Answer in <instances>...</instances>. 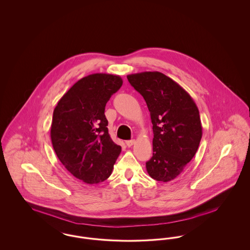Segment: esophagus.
I'll return each mask as SVG.
<instances>
[{
    "label": "esophagus",
    "instance_id": "obj_1",
    "mask_svg": "<svg viewBox=\"0 0 250 250\" xmlns=\"http://www.w3.org/2000/svg\"><path fill=\"white\" fill-rule=\"evenodd\" d=\"M134 143H135V140H134V139L127 140V141H126V145H127L128 147H132Z\"/></svg>",
    "mask_w": 250,
    "mask_h": 250
}]
</instances>
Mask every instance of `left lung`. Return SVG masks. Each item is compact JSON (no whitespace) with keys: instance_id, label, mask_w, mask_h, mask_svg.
<instances>
[{"instance_id":"8db88e82","label":"left lung","mask_w":250,"mask_h":250,"mask_svg":"<svg viewBox=\"0 0 250 250\" xmlns=\"http://www.w3.org/2000/svg\"><path fill=\"white\" fill-rule=\"evenodd\" d=\"M127 79L150 111L153 152L147 171L156 181H171L198 150L203 134L199 110L185 89L160 72L136 73Z\"/></svg>"}]
</instances>
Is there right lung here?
Segmentation results:
<instances>
[{"label": "right lung", "mask_w": 250, "mask_h": 250, "mask_svg": "<svg viewBox=\"0 0 250 250\" xmlns=\"http://www.w3.org/2000/svg\"><path fill=\"white\" fill-rule=\"evenodd\" d=\"M123 81L97 73L74 84L54 109L51 141L67 170L89 185L105 181L121 152L108 133L104 111Z\"/></svg>", "instance_id": "right-lung-1"}]
</instances>
